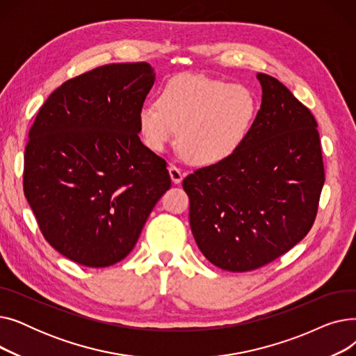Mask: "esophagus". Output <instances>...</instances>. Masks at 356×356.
<instances>
[{"mask_svg":"<svg viewBox=\"0 0 356 356\" xmlns=\"http://www.w3.org/2000/svg\"><path fill=\"white\" fill-rule=\"evenodd\" d=\"M168 173H170V177H172V180H173L175 184L180 183L181 179H183V176H184V173L180 170V168H179L177 165H175V164L168 165Z\"/></svg>","mask_w":356,"mask_h":356,"instance_id":"34e87169","label":"esophagus"}]
</instances>
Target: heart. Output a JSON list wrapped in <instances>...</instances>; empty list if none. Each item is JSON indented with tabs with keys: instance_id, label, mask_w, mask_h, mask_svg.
Returning a JSON list of instances; mask_svg holds the SVG:
<instances>
[{
	"instance_id": "obj_1",
	"label": "heart",
	"mask_w": 356,
	"mask_h": 356,
	"mask_svg": "<svg viewBox=\"0 0 356 356\" xmlns=\"http://www.w3.org/2000/svg\"><path fill=\"white\" fill-rule=\"evenodd\" d=\"M258 114L251 89L196 73H180L160 90L159 102L138 112L144 144L153 152L176 141L202 165L228 160L245 143Z\"/></svg>"
}]
</instances>
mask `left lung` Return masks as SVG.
<instances>
[{
    "instance_id": "left-lung-1",
    "label": "left lung",
    "mask_w": 356,
    "mask_h": 356,
    "mask_svg": "<svg viewBox=\"0 0 356 356\" xmlns=\"http://www.w3.org/2000/svg\"><path fill=\"white\" fill-rule=\"evenodd\" d=\"M263 101L228 160L184 177L189 220L202 254L244 273L291 250L310 231L325 183L317 122L275 78L258 73Z\"/></svg>"
}]
</instances>
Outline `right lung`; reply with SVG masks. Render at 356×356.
<instances>
[{
	"mask_svg": "<svg viewBox=\"0 0 356 356\" xmlns=\"http://www.w3.org/2000/svg\"><path fill=\"white\" fill-rule=\"evenodd\" d=\"M156 79L145 62L112 63L46 99L24 152V195L49 244L86 267L124 259L165 191L167 163L140 137Z\"/></svg>",
	"mask_w": 356,
	"mask_h": 356,
	"instance_id": "obj_1",
	"label": "right lung"
}]
</instances>
